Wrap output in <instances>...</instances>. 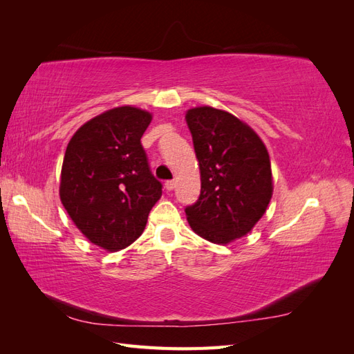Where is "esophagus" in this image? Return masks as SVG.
<instances>
[{"instance_id": "esophagus-1", "label": "esophagus", "mask_w": 354, "mask_h": 354, "mask_svg": "<svg viewBox=\"0 0 354 354\" xmlns=\"http://www.w3.org/2000/svg\"><path fill=\"white\" fill-rule=\"evenodd\" d=\"M174 187H176V181H174V180L165 181V189H167V190H173Z\"/></svg>"}]
</instances>
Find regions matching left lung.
I'll list each match as a JSON object with an SVG mask.
<instances>
[{
    "instance_id": "left-lung-1",
    "label": "left lung",
    "mask_w": 354,
    "mask_h": 354,
    "mask_svg": "<svg viewBox=\"0 0 354 354\" xmlns=\"http://www.w3.org/2000/svg\"><path fill=\"white\" fill-rule=\"evenodd\" d=\"M201 169V195L186 207L190 227L214 243H229L255 226L272 199L269 152L251 127L229 112L187 111Z\"/></svg>"
}]
</instances>
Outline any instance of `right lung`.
Listing matches in <instances>:
<instances>
[{
	"mask_svg": "<svg viewBox=\"0 0 354 354\" xmlns=\"http://www.w3.org/2000/svg\"><path fill=\"white\" fill-rule=\"evenodd\" d=\"M151 121L149 112L121 106L85 122L66 147L60 201L84 236L108 251L140 236L162 195L140 142Z\"/></svg>",
	"mask_w": 354,
	"mask_h": 354,
	"instance_id": "right-lung-1",
	"label": "right lung"
}]
</instances>
